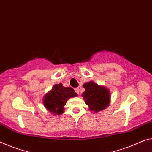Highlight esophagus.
Here are the masks:
<instances>
[{
  "label": "esophagus",
  "mask_w": 152,
  "mask_h": 152,
  "mask_svg": "<svg viewBox=\"0 0 152 152\" xmlns=\"http://www.w3.org/2000/svg\"><path fill=\"white\" fill-rule=\"evenodd\" d=\"M75 92L77 93V94H79V88H76L75 89Z\"/></svg>",
  "instance_id": "esophagus-1"
}]
</instances>
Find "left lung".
<instances>
[{
  "instance_id": "left-lung-1",
  "label": "left lung",
  "mask_w": 152,
  "mask_h": 152,
  "mask_svg": "<svg viewBox=\"0 0 152 152\" xmlns=\"http://www.w3.org/2000/svg\"><path fill=\"white\" fill-rule=\"evenodd\" d=\"M83 86L86 90L83 92L82 97L90 111L97 113L109 106L111 93L107 87L98 85L93 81L85 83Z\"/></svg>"
}]
</instances>
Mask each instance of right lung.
Listing matches in <instances>:
<instances>
[{
    "label": "right lung",
    "mask_w": 152,
    "mask_h": 152,
    "mask_svg": "<svg viewBox=\"0 0 152 152\" xmlns=\"http://www.w3.org/2000/svg\"><path fill=\"white\" fill-rule=\"evenodd\" d=\"M77 96V94L71 87H64L62 83L55 84L52 89L44 96L43 103L46 109L53 115L64 113V107L70 98Z\"/></svg>",
    "instance_id": "1"
}]
</instances>
